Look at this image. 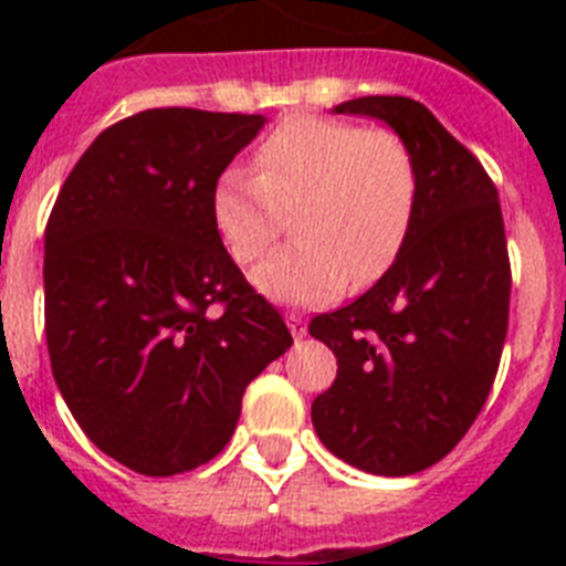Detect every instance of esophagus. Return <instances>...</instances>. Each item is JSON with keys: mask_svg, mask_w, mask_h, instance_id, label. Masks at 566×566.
<instances>
[{"mask_svg": "<svg viewBox=\"0 0 566 566\" xmlns=\"http://www.w3.org/2000/svg\"><path fill=\"white\" fill-rule=\"evenodd\" d=\"M286 326L292 328V334L297 339L306 334V319H303V314L300 312H286Z\"/></svg>", "mask_w": 566, "mask_h": 566, "instance_id": "obj_1", "label": "esophagus"}]
</instances>
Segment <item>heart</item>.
Wrapping results in <instances>:
<instances>
[{"label":"heart","instance_id":"heart-1","mask_svg":"<svg viewBox=\"0 0 566 566\" xmlns=\"http://www.w3.org/2000/svg\"><path fill=\"white\" fill-rule=\"evenodd\" d=\"M419 169L394 129L292 115L254 149V172L223 169L212 218L238 263L274 243L292 209L297 240L254 269V286L292 306H317L348 283H371L391 266L411 229Z\"/></svg>","mask_w":566,"mask_h":566}]
</instances>
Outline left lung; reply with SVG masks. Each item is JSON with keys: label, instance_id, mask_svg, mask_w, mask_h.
Instances as JSON below:
<instances>
[{"label": "left lung", "instance_id": "8db88e82", "mask_svg": "<svg viewBox=\"0 0 566 566\" xmlns=\"http://www.w3.org/2000/svg\"><path fill=\"white\" fill-rule=\"evenodd\" d=\"M334 109L402 135L419 195L391 269L308 326L337 357V379L314 399L312 422L343 462L411 476L457 448L496 379L510 312L502 207L476 155L424 104L365 96Z\"/></svg>", "mask_w": 566, "mask_h": 566}]
</instances>
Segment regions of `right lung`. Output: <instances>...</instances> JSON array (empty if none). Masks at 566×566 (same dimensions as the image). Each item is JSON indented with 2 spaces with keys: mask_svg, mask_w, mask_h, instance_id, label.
I'll list each match as a JSON object with an SVG mask.
<instances>
[{
  "mask_svg": "<svg viewBox=\"0 0 566 566\" xmlns=\"http://www.w3.org/2000/svg\"><path fill=\"white\" fill-rule=\"evenodd\" d=\"M263 115L158 107L104 129L44 229V334L98 451L175 476L227 448L247 385L292 345L223 249L212 189Z\"/></svg>",
  "mask_w": 566,
  "mask_h": 566,
  "instance_id": "right-lung-1",
  "label": "right lung"
}]
</instances>
